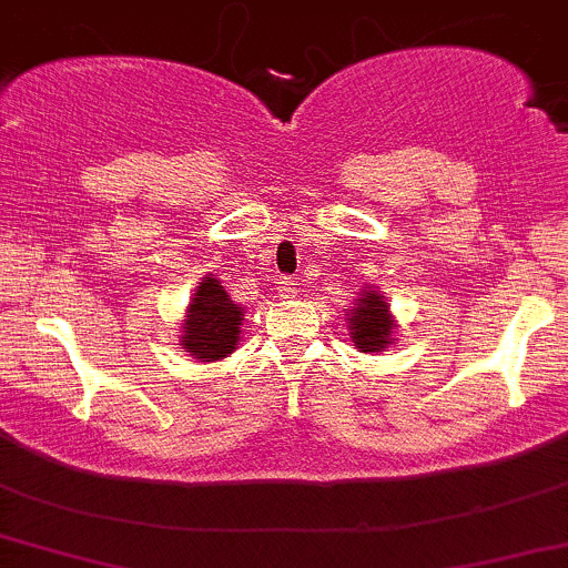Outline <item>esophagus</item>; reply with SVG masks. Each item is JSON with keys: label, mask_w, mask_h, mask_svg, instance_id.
Instances as JSON below:
<instances>
[{"label": "esophagus", "mask_w": 568, "mask_h": 568, "mask_svg": "<svg viewBox=\"0 0 568 568\" xmlns=\"http://www.w3.org/2000/svg\"><path fill=\"white\" fill-rule=\"evenodd\" d=\"M296 285H298V283H296L294 277H283V280H280V283H277V294L283 296V298H294V296L298 294Z\"/></svg>", "instance_id": "esophagus-1"}]
</instances>
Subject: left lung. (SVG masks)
Returning <instances> with one entry per match:
<instances>
[{
  "mask_svg": "<svg viewBox=\"0 0 568 568\" xmlns=\"http://www.w3.org/2000/svg\"><path fill=\"white\" fill-rule=\"evenodd\" d=\"M347 332L358 353H383L394 345L396 321L388 296L375 285H366L358 298H353V310H347Z\"/></svg>",
  "mask_w": 568,
  "mask_h": 568,
  "instance_id": "obj_1",
  "label": "left lung"
}]
</instances>
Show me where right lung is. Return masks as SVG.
I'll list each match as a JSON object with an SVG mask.
<instances>
[{
  "label": "right lung",
  "mask_w": 568,
  "mask_h": 568,
  "mask_svg": "<svg viewBox=\"0 0 568 568\" xmlns=\"http://www.w3.org/2000/svg\"><path fill=\"white\" fill-rule=\"evenodd\" d=\"M245 307L234 304L215 274H204L185 307L180 347L196 361H221L236 351Z\"/></svg>",
  "instance_id": "1"
}]
</instances>
